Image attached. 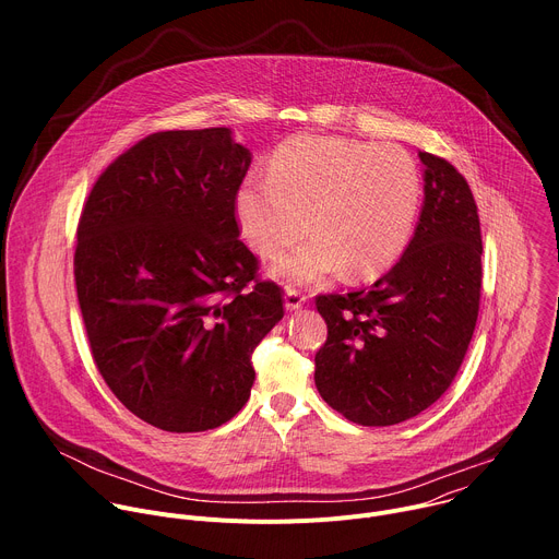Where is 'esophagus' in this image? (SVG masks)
Masks as SVG:
<instances>
[{"label": "esophagus", "instance_id": "esophagus-1", "mask_svg": "<svg viewBox=\"0 0 559 559\" xmlns=\"http://www.w3.org/2000/svg\"><path fill=\"white\" fill-rule=\"evenodd\" d=\"M305 294H300L298 289H294V287H287L285 289V309L287 311H296V309H300L302 305H305Z\"/></svg>", "mask_w": 559, "mask_h": 559}]
</instances>
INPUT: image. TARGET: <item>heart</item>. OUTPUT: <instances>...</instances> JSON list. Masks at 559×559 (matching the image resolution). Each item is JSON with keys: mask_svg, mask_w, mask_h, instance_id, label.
Listing matches in <instances>:
<instances>
[{"mask_svg": "<svg viewBox=\"0 0 559 559\" xmlns=\"http://www.w3.org/2000/svg\"><path fill=\"white\" fill-rule=\"evenodd\" d=\"M420 201L423 175L405 147L302 134L274 152L267 177L238 186L234 216L263 259L283 254L309 229L316 234L272 265L283 283L311 285L345 270L365 281L407 250Z\"/></svg>", "mask_w": 559, "mask_h": 559, "instance_id": "b5f03b06", "label": "heart"}]
</instances>
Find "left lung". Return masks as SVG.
Returning a JSON list of instances; mask_svg holds the SVG:
<instances>
[{"label": "left lung", "mask_w": 559, "mask_h": 559, "mask_svg": "<svg viewBox=\"0 0 559 559\" xmlns=\"http://www.w3.org/2000/svg\"><path fill=\"white\" fill-rule=\"evenodd\" d=\"M425 201L405 254L369 289L316 296L328 341L316 389L362 427L405 423L453 382L468 349L483 287V236L466 179L420 152Z\"/></svg>", "instance_id": "left-lung-1"}]
</instances>
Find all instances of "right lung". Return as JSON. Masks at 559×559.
I'll use <instances>...</instances> for the list:
<instances>
[{"label":"right lung","instance_id":"right-lung-1","mask_svg":"<svg viewBox=\"0 0 559 559\" xmlns=\"http://www.w3.org/2000/svg\"><path fill=\"white\" fill-rule=\"evenodd\" d=\"M250 164L229 128L154 132L104 170L79 218L74 283L95 365L156 429L207 431L241 412L252 354L285 313L238 238Z\"/></svg>","mask_w":559,"mask_h":559}]
</instances>
